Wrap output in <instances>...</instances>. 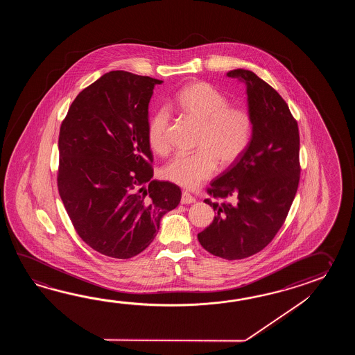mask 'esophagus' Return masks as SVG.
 I'll list each match as a JSON object with an SVG mask.
<instances>
[{
	"mask_svg": "<svg viewBox=\"0 0 355 355\" xmlns=\"http://www.w3.org/2000/svg\"><path fill=\"white\" fill-rule=\"evenodd\" d=\"M181 203L182 204H193L196 203V198L191 196V194H189L187 191H184L182 193V196H181Z\"/></svg>",
	"mask_w": 355,
	"mask_h": 355,
	"instance_id": "34e87169",
	"label": "esophagus"
}]
</instances>
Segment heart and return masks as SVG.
I'll return each mask as SVG.
<instances>
[{
  "label": "heart",
  "mask_w": 355,
  "mask_h": 355,
  "mask_svg": "<svg viewBox=\"0 0 355 355\" xmlns=\"http://www.w3.org/2000/svg\"><path fill=\"white\" fill-rule=\"evenodd\" d=\"M175 109L199 124L196 151L178 155L162 173L182 188L194 189L209 180L217 166L234 165L248 151L254 136V118L248 109L231 106L230 98L213 85L196 81L182 87L175 98ZM170 115L166 109L152 114L147 139L152 151L166 155L170 150Z\"/></svg>",
  "instance_id": "b5f03b06"
}]
</instances>
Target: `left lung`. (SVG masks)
I'll list each match as a JSON object with an SVG mask.
<instances>
[{
	"mask_svg": "<svg viewBox=\"0 0 355 355\" xmlns=\"http://www.w3.org/2000/svg\"><path fill=\"white\" fill-rule=\"evenodd\" d=\"M227 76L246 85L254 136L241 159L207 189L217 199L204 200L216 217L198 240L214 257L240 260L268 246L287 218L301 174L300 132L287 103L269 83L242 68Z\"/></svg>",
	"mask_w": 355,
	"mask_h": 355,
	"instance_id": "1",
	"label": "left lung"
}]
</instances>
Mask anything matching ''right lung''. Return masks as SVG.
Listing matches in <instances>:
<instances>
[{
  "instance_id": "add662e5",
  "label": "right lung",
  "mask_w": 355,
  "mask_h": 355,
  "mask_svg": "<svg viewBox=\"0 0 355 355\" xmlns=\"http://www.w3.org/2000/svg\"><path fill=\"white\" fill-rule=\"evenodd\" d=\"M161 83L112 71L77 95L60 125V199L83 241L105 257L142 252L180 203L178 185L151 180L148 104Z\"/></svg>"
}]
</instances>
